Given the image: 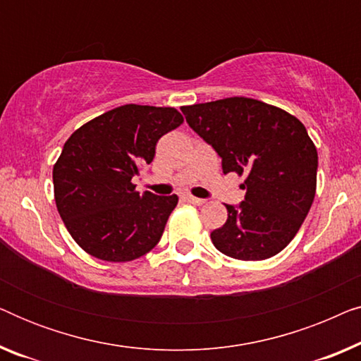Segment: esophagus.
Here are the masks:
<instances>
[{
	"label": "esophagus",
	"mask_w": 361,
	"mask_h": 361,
	"mask_svg": "<svg viewBox=\"0 0 361 361\" xmlns=\"http://www.w3.org/2000/svg\"><path fill=\"white\" fill-rule=\"evenodd\" d=\"M184 199L189 202V204H194V205H202L205 202L204 199H199V197H192V195H185Z\"/></svg>",
	"instance_id": "obj_1"
}]
</instances>
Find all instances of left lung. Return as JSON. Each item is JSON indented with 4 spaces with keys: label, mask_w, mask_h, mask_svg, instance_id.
<instances>
[{
    "label": "left lung",
    "mask_w": 361,
    "mask_h": 361,
    "mask_svg": "<svg viewBox=\"0 0 361 361\" xmlns=\"http://www.w3.org/2000/svg\"><path fill=\"white\" fill-rule=\"evenodd\" d=\"M185 121L214 147L224 174H245V200L226 205L214 230L215 248L235 259L259 261L283 251L314 202L319 157L298 118L245 97L182 106Z\"/></svg>",
    "instance_id": "obj_1"
}]
</instances>
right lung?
Instances as JSON below:
<instances>
[{
  "mask_svg": "<svg viewBox=\"0 0 361 361\" xmlns=\"http://www.w3.org/2000/svg\"><path fill=\"white\" fill-rule=\"evenodd\" d=\"M176 108L125 105L85 123L54 166V197L68 233L88 255L131 261L159 243L177 195L135 190L156 145L182 125Z\"/></svg>",
  "mask_w": 361,
  "mask_h": 361,
  "instance_id": "1",
  "label": "right lung"
}]
</instances>
